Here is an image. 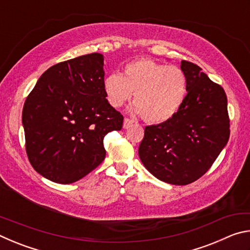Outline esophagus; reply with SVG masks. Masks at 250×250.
Returning <instances> with one entry per match:
<instances>
[{
    "label": "esophagus",
    "instance_id": "1",
    "mask_svg": "<svg viewBox=\"0 0 250 250\" xmlns=\"http://www.w3.org/2000/svg\"><path fill=\"white\" fill-rule=\"evenodd\" d=\"M132 125H133V120L128 119V118H125V119L124 120V128H125V129L130 128V126Z\"/></svg>",
    "mask_w": 250,
    "mask_h": 250
}]
</instances>
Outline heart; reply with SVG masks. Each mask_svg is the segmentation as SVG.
Segmentation results:
<instances>
[{"mask_svg": "<svg viewBox=\"0 0 250 250\" xmlns=\"http://www.w3.org/2000/svg\"><path fill=\"white\" fill-rule=\"evenodd\" d=\"M105 99L119 108L133 96L132 111L149 124H163L172 119L188 95V79L177 66H167L140 58L125 66L122 76L110 74L103 83Z\"/></svg>", "mask_w": 250, "mask_h": 250, "instance_id": "1", "label": "heart"}]
</instances>
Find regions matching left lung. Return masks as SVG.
I'll return each mask as SVG.
<instances>
[{"label":"left lung","mask_w":250,"mask_h":250,"mask_svg":"<svg viewBox=\"0 0 250 250\" xmlns=\"http://www.w3.org/2000/svg\"><path fill=\"white\" fill-rule=\"evenodd\" d=\"M188 95L176 115L146 126L139 158L160 181L186 185L205 174L229 139L227 97L193 62L182 61Z\"/></svg>","instance_id":"left-lung-1"}]
</instances>
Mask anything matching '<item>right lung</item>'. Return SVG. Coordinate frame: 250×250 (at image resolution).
Instances as JSON below:
<instances>
[{
  "instance_id": "obj_1",
  "label": "right lung",
  "mask_w": 250,
  "mask_h": 250,
  "mask_svg": "<svg viewBox=\"0 0 250 250\" xmlns=\"http://www.w3.org/2000/svg\"><path fill=\"white\" fill-rule=\"evenodd\" d=\"M104 55L59 62L41 76L24 104L22 124L29 162L55 183L83 179L105 156L104 135L124 117L104 92Z\"/></svg>"
}]
</instances>
